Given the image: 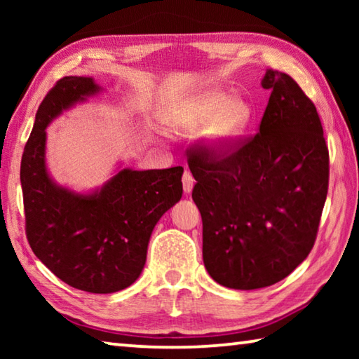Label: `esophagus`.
I'll return each instance as SVG.
<instances>
[{"instance_id":"esophagus-1","label":"esophagus","mask_w":359,"mask_h":359,"mask_svg":"<svg viewBox=\"0 0 359 359\" xmlns=\"http://www.w3.org/2000/svg\"><path fill=\"white\" fill-rule=\"evenodd\" d=\"M182 184H184V191L185 193H191L193 187H194V179L190 171L184 172V177H182Z\"/></svg>"}]
</instances>
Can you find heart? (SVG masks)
Returning <instances> with one entry per match:
<instances>
[{
	"label": "heart",
	"mask_w": 359,
	"mask_h": 359,
	"mask_svg": "<svg viewBox=\"0 0 359 359\" xmlns=\"http://www.w3.org/2000/svg\"><path fill=\"white\" fill-rule=\"evenodd\" d=\"M250 117L252 107L245 100L214 90L187 101L174 117L172 126L182 133L205 130L210 147L224 149L244 133Z\"/></svg>",
	"instance_id": "b5f03b06"
}]
</instances>
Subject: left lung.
<instances>
[{
  "mask_svg": "<svg viewBox=\"0 0 359 359\" xmlns=\"http://www.w3.org/2000/svg\"><path fill=\"white\" fill-rule=\"evenodd\" d=\"M259 131L223 154L188 158L191 198L203 218V259L217 283L257 290L280 282L317 239L330 151L317 107L288 74L267 69Z\"/></svg>",
  "mask_w": 359,
  "mask_h": 359,
  "instance_id": "obj_1",
  "label": "left lung"
}]
</instances>
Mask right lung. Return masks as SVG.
<instances>
[{"mask_svg":"<svg viewBox=\"0 0 359 359\" xmlns=\"http://www.w3.org/2000/svg\"><path fill=\"white\" fill-rule=\"evenodd\" d=\"M92 77L60 79L36 112L20 165L29 247L60 280L88 293H115L137 280L161 215L182 198L184 168H125L82 194L60 187L46 166V128L63 111L100 93Z\"/></svg>","mask_w":359,"mask_h":359,"instance_id":"add662e5","label":"right lung"}]
</instances>
